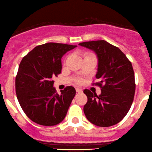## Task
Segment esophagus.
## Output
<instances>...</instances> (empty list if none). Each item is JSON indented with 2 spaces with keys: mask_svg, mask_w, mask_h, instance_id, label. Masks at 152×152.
Instances as JSON below:
<instances>
[{
  "mask_svg": "<svg viewBox=\"0 0 152 152\" xmlns=\"http://www.w3.org/2000/svg\"><path fill=\"white\" fill-rule=\"evenodd\" d=\"M75 90H76V92H77V93H83V90H82L81 88H77Z\"/></svg>",
  "mask_w": 152,
  "mask_h": 152,
  "instance_id": "1",
  "label": "esophagus"
}]
</instances>
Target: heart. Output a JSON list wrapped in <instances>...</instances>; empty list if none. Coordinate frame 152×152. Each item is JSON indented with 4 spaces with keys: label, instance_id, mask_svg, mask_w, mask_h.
Returning <instances> with one entry per match:
<instances>
[{
    "label": "heart",
    "instance_id": "heart-1",
    "mask_svg": "<svg viewBox=\"0 0 152 152\" xmlns=\"http://www.w3.org/2000/svg\"><path fill=\"white\" fill-rule=\"evenodd\" d=\"M85 57H86V56H89V55H92V54H90V53H85ZM80 80H77V83H80Z\"/></svg>",
    "mask_w": 152,
    "mask_h": 152
}]
</instances>
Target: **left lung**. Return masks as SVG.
Instances as JSON below:
<instances>
[{
    "instance_id": "1",
    "label": "left lung",
    "mask_w": 152,
    "mask_h": 152,
    "mask_svg": "<svg viewBox=\"0 0 152 152\" xmlns=\"http://www.w3.org/2000/svg\"><path fill=\"white\" fill-rule=\"evenodd\" d=\"M79 44L96 53L98 68L95 77L100 81L93 85L101 88L99 95L88 89L83 91L88 97L83 108L85 116L98 126L115 125L126 116L134 100L136 84L131 62L120 49L105 40Z\"/></svg>"
}]
</instances>
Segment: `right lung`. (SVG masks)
<instances>
[{
	"instance_id": "1",
	"label": "right lung",
	"mask_w": 152,
	"mask_h": 152,
	"mask_svg": "<svg viewBox=\"0 0 152 152\" xmlns=\"http://www.w3.org/2000/svg\"><path fill=\"white\" fill-rule=\"evenodd\" d=\"M76 45L47 43L39 45L23 57L16 77V93L21 108L32 121L51 126L62 122L76 94L67 86L61 94L52 77L62 71L61 58Z\"/></svg>"
}]
</instances>
